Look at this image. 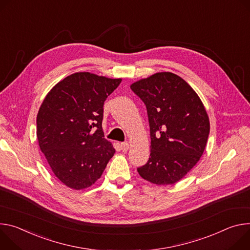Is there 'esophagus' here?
I'll return each mask as SVG.
<instances>
[{
  "label": "esophagus",
  "instance_id": "1",
  "mask_svg": "<svg viewBox=\"0 0 250 250\" xmlns=\"http://www.w3.org/2000/svg\"><path fill=\"white\" fill-rule=\"evenodd\" d=\"M121 149H122L123 152L128 151V149H129V143H128V142H123V143H121Z\"/></svg>",
  "mask_w": 250,
  "mask_h": 250
}]
</instances>
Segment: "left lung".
Segmentation results:
<instances>
[{"instance_id": "1", "label": "left lung", "mask_w": 250, "mask_h": 250, "mask_svg": "<svg viewBox=\"0 0 250 250\" xmlns=\"http://www.w3.org/2000/svg\"><path fill=\"white\" fill-rule=\"evenodd\" d=\"M147 108L151 136L148 162L139 175L156 185H173L200 161L209 134L205 106L188 83L172 72H158L131 84Z\"/></svg>"}]
</instances>
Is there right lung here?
I'll return each mask as SVG.
<instances>
[{
    "label": "right lung",
    "instance_id": "obj_1",
    "mask_svg": "<svg viewBox=\"0 0 250 250\" xmlns=\"http://www.w3.org/2000/svg\"><path fill=\"white\" fill-rule=\"evenodd\" d=\"M121 80L76 72L55 84L40 107V148L55 177L70 188L93 185L115 153L104 138L103 105Z\"/></svg>",
    "mask_w": 250,
    "mask_h": 250
}]
</instances>
